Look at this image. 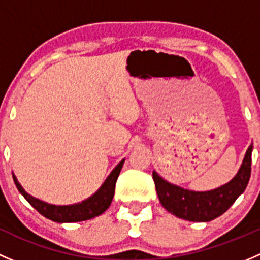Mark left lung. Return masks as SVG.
<instances>
[{"label":"left lung","mask_w":260,"mask_h":260,"mask_svg":"<svg viewBox=\"0 0 260 260\" xmlns=\"http://www.w3.org/2000/svg\"><path fill=\"white\" fill-rule=\"evenodd\" d=\"M253 144L248 148L237 175L224 185L208 191H194L164 180L152 171L157 197L169 213L189 221H210L225 213L244 192L250 178Z\"/></svg>","instance_id":"8db88e82"}]
</instances>
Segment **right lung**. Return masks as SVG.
<instances>
[{
	"mask_svg": "<svg viewBox=\"0 0 260 260\" xmlns=\"http://www.w3.org/2000/svg\"><path fill=\"white\" fill-rule=\"evenodd\" d=\"M124 161L125 159H122L115 167V169L111 171L110 175L106 178V180L104 181L103 185L99 188L95 194H92L87 199L82 200L81 203L71 205H53L46 202H42L37 198H34L18 183L15 174H12V176L18 191L23 195V198L41 215L50 219V220L56 221V223H75V221L89 220V219L99 216L110 207L115 194V184H116L117 178H119V174L121 171Z\"/></svg>",
	"mask_w": 260,
	"mask_h": 260,
	"instance_id": "right-lung-1",
	"label": "right lung"
}]
</instances>
